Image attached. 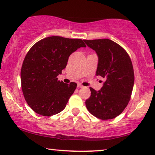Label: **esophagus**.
Listing matches in <instances>:
<instances>
[{
    "label": "esophagus",
    "mask_w": 155,
    "mask_h": 155,
    "mask_svg": "<svg viewBox=\"0 0 155 155\" xmlns=\"http://www.w3.org/2000/svg\"><path fill=\"white\" fill-rule=\"evenodd\" d=\"M83 87V86H82L81 84H79V83L78 84V88H81V87Z\"/></svg>",
    "instance_id": "1"
}]
</instances>
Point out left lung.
I'll list each match as a JSON object with an SVG mask.
<instances>
[{
	"label": "left lung",
	"instance_id": "1",
	"mask_svg": "<svg viewBox=\"0 0 155 155\" xmlns=\"http://www.w3.org/2000/svg\"><path fill=\"white\" fill-rule=\"evenodd\" d=\"M97 53V76L104 79L102 87L96 91L90 87L91 96L85 101L87 109L101 120L120 115L130 101L134 84V71L127 52L108 39L84 40Z\"/></svg>",
	"mask_w": 155,
	"mask_h": 155
}]
</instances>
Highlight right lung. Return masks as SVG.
Returning a JSON list of instances; mask_svg holds the SVG:
<instances>
[{"label": "right lung", "mask_w": 155, "mask_h": 155, "mask_svg": "<svg viewBox=\"0 0 155 155\" xmlns=\"http://www.w3.org/2000/svg\"><path fill=\"white\" fill-rule=\"evenodd\" d=\"M80 47H86L82 39L53 36L29 49L21 69V85L25 100L36 113L51 116L65 109L77 84L60 82L57 76L66 67L70 55Z\"/></svg>", "instance_id": "add662e5"}]
</instances>
